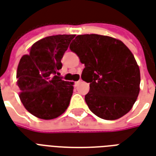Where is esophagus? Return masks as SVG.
<instances>
[{"label":"esophagus","instance_id":"1","mask_svg":"<svg viewBox=\"0 0 156 156\" xmlns=\"http://www.w3.org/2000/svg\"><path fill=\"white\" fill-rule=\"evenodd\" d=\"M80 82H81V80H78V81H77V82H75L74 83V84H75V86H77V85L78 84V83H80Z\"/></svg>","mask_w":156,"mask_h":156}]
</instances>
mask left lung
Returning a JSON list of instances; mask_svg holds the SVG:
<instances>
[{
	"label": "left lung",
	"mask_w": 156,
	"mask_h": 156,
	"mask_svg": "<svg viewBox=\"0 0 156 156\" xmlns=\"http://www.w3.org/2000/svg\"><path fill=\"white\" fill-rule=\"evenodd\" d=\"M69 48L85 66L81 78L90 83L85 95L89 109L107 120L126 115L137 99L140 83L130 50L118 39L98 34L77 36Z\"/></svg>",
	"instance_id": "8db88e82"
}]
</instances>
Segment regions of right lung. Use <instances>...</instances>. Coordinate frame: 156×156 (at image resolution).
<instances>
[{
	"instance_id": "right-lung-1",
	"label": "right lung",
	"mask_w": 156,
	"mask_h": 156,
	"mask_svg": "<svg viewBox=\"0 0 156 156\" xmlns=\"http://www.w3.org/2000/svg\"><path fill=\"white\" fill-rule=\"evenodd\" d=\"M75 35H56L39 40L22 56L16 78L26 109L42 119H52L68 108L73 83L58 76L61 59Z\"/></svg>"
}]
</instances>
